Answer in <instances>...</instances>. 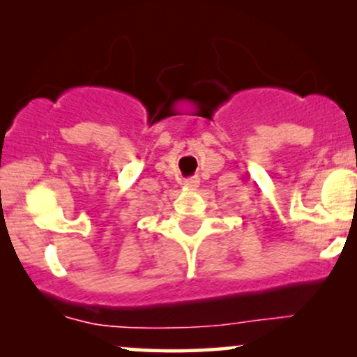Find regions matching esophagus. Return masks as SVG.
<instances>
[{"instance_id":"34e87169","label":"esophagus","mask_w":357,"mask_h":357,"mask_svg":"<svg viewBox=\"0 0 357 357\" xmlns=\"http://www.w3.org/2000/svg\"><path fill=\"white\" fill-rule=\"evenodd\" d=\"M183 184H184V188H188V190H196L199 184V178L198 176H195V178H188V179H184Z\"/></svg>"}]
</instances>
